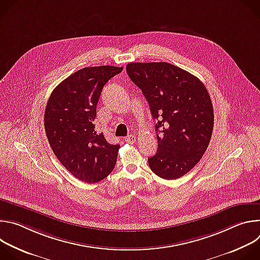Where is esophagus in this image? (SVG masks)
<instances>
[{
    "label": "esophagus",
    "instance_id": "1",
    "mask_svg": "<svg viewBox=\"0 0 260 260\" xmlns=\"http://www.w3.org/2000/svg\"><path fill=\"white\" fill-rule=\"evenodd\" d=\"M125 142L128 143V144H134L136 142V136L134 135H129L125 138Z\"/></svg>",
    "mask_w": 260,
    "mask_h": 260
}]
</instances>
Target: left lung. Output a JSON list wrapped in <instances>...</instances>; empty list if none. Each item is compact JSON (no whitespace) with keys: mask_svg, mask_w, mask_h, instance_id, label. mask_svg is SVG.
Returning <instances> with one entry per match:
<instances>
[{"mask_svg":"<svg viewBox=\"0 0 260 260\" xmlns=\"http://www.w3.org/2000/svg\"><path fill=\"white\" fill-rule=\"evenodd\" d=\"M126 72L157 119L158 148L148 158L151 171L167 180L187 174L212 137L214 111L206 86L192 74L164 61L129 62Z\"/></svg>","mask_w":260,"mask_h":260,"instance_id":"8db88e82","label":"left lung"}]
</instances>
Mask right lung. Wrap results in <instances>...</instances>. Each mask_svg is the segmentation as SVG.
Here are the masks:
<instances>
[{
  "label": "right lung",
  "mask_w": 260,
  "mask_h": 260,
  "mask_svg": "<svg viewBox=\"0 0 260 260\" xmlns=\"http://www.w3.org/2000/svg\"><path fill=\"white\" fill-rule=\"evenodd\" d=\"M123 67L83 68L51 92L44 114L48 142L60 164L77 179L95 183L113 171L120 146L96 134L93 121L104 85Z\"/></svg>",
  "instance_id": "obj_1"
}]
</instances>
